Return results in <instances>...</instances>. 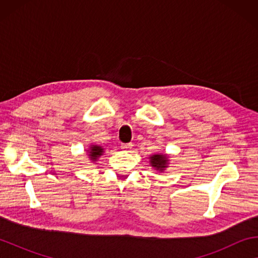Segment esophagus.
Here are the masks:
<instances>
[{"label": "esophagus", "mask_w": 258, "mask_h": 258, "mask_svg": "<svg viewBox=\"0 0 258 258\" xmlns=\"http://www.w3.org/2000/svg\"><path fill=\"white\" fill-rule=\"evenodd\" d=\"M132 148H133V143H123V145H121V149L125 151L132 150Z\"/></svg>", "instance_id": "34e87169"}]
</instances>
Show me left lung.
<instances>
[{
  "instance_id": "1",
  "label": "left lung",
  "mask_w": 258,
  "mask_h": 258,
  "mask_svg": "<svg viewBox=\"0 0 258 258\" xmlns=\"http://www.w3.org/2000/svg\"><path fill=\"white\" fill-rule=\"evenodd\" d=\"M151 159V165L156 167L157 169H163L166 167V164H167V158L163 155H154L152 157H150Z\"/></svg>"
}]
</instances>
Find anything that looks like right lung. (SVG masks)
<instances>
[{"instance_id": "add662e5", "label": "right lung", "mask_w": 258, "mask_h": 258, "mask_svg": "<svg viewBox=\"0 0 258 258\" xmlns=\"http://www.w3.org/2000/svg\"><path fill=\"white\" fill-rule=\"evenodd\" d=\"M102 151H103V149H102L101 147H99V146H93V147H92V149H91V151H90L91 159H93V160L97 159L98 157L102 154Z\"/></svg>"}]
</instances>
